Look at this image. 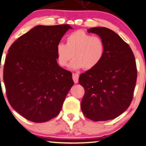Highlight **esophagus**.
Wrapping results in <instances>:
<instances>
[{"instance_id":"34e87169","label":"esophagus","mask_w":146,"mask_h":146,"mask_svg":"<svg viewBox=\"0 0 146 146\" xmlns=\"http://www.w3.org/2000/svg\"><path fill=\"white\" fill-rule=\"evenodd\" d=\"M73 79L75 84H77L79 81V74L78 73H73Z\"/></svg>"}]
</instances>
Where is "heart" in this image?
Here are the masks:
<instances>
[{"instance_id": "b5f03b06", "label": "heart", "mask_w": 146, "mask_h": 146, "mask_svg": "<svg viewBox=\"0 0 146 146\" xmlns=\"http://www.w3.org/2000/svg\"><path fill=\"white\" fill-rule=\"evenodd\" d=\"M65 41V44L59 43L56 47V60L60 67H67L73 57L70 64L72 69L91 70L104 58L105 44L100 37L79 29L68 35Z\"/></svg>"}]
</instances>
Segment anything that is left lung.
<instances>
[{
    "mask_svg": "<svg viewBox=\"0 0 146 146\" xmlns=\"http://www.w3.org/2000/svg\"><path fill=\"white\" fill-rule=\"evenodd\" d=\"M100 37L105 53L94 69L80 75L79 84L85 94L81 108L93 121L115 119L126 110L133 98L137 66L131 48L117 34L103 27L88 30Z\"/></svg>",
    "mask_w": 146,
    "mask_h": 146,
    "instance_id": "left-lung-1",
    "label": "left lung"
}]
</instances>
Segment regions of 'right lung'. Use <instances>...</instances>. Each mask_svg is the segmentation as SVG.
I'll use <instances>...</instances> for the list:
<instances>
[{
    "mask_svg": "<svg viewBox=\"0 0 146 146\" xmlns=\"http://www.w3.org/2000/svg\"><path fill=\"white\" fill-rule=\"evenodd\" d=\"M71 27L37 25L13 42L5 59L7 99L22 117L44 123L56 117L73 86L72 73L57 63L56 47Z\"/></svg>",
    "mask_w": 146,
    "mask_h": 146,
    "instance_id": "obj_1",
    "label": "right lung"
}]
</instances>
